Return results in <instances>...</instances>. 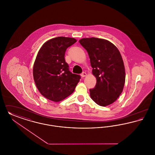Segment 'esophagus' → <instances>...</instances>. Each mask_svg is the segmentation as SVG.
Listing matches in <instances>:
<instances>
[{"mask_svg": "<svg viewBox=\"0 0 155 155\" xmlns=\"http://www.w3.org/2000/svg\"><path fill=\"white\" fill-rule=\"evenodd\" d=\"M81 75L82 77H85L87 76V73H86L85 72H82V73H81Z\"/></svg>", "mask_w": 155, "mask_h": 155, "instance_id": "esophagus-1", "label": "esophagus"}]
</instances>
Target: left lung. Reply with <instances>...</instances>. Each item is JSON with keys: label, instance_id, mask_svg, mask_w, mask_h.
<instances>
[{"label": "left lung", "instance_id": "1", "mask_svg": "<svg viewBox=\"0 0 155 155\" xmlns=\"http://www.w3.org/2000/svg\"><path fill=\"white\" fill-rule=\"evenodd\" d=\"M80 44L87 50L92 73L95 76V88L90 89L91 99L98 105L106 106L115 102L123 90L125 68L118 49L109 41L82 38Z\"/></svg>", "mask_w": 155, "mask_h": 155}]
</instances>
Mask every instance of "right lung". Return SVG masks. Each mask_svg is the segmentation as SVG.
I'll return each instance as SVG.
<instances>
[{"mask_svg":"<svg viewBox=\"0 0 155 155\" xmlns=\"http://www.w3.org/2000/svg\"><path fill=\"white\" fill-rule=\"evenodd\" d=\"M77 42L73 38L59 37L48 41L38 53L33 67L37 88L49 100L59 102L70 95L81 76L73 74L64 59L66 49Z\"/></svg>","mask_w":155,"mask_h":155,"instance_id":"obj_1","label":"right lung"}]
</instances>
